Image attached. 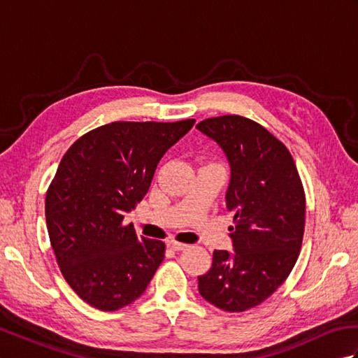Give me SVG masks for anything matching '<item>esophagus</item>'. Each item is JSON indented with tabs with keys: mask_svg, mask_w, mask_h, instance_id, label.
I'll return each mask as SVG.
<instances>
[{
	"mask_svg": "<svg viewBox=\"0 0 358 358\" xmlns=\"http://www.w3.org/2000/svg\"><path fill=\"white\" fill-rule=\"evenodd\" d=\"M167 246H169L172 250H185L186 248H189L186 243H180V241H175V240L167 241Z\"/></svg>",
	"mask_w": 358,
	"mask_h": 358,
	"instance_id": "obj_1",
	"label": "esophagus"
}]
</instances>
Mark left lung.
<instances>
[{
  "mask_svg": "<svg viewBox=\"0 0 358 358\" xmlns=\"http://www.w3.org/2000/svg\"><path fill=\"white\" fill-rule=\"evenodd\" d=\"M196 129L227 158L226 208L234 215V250H214L199 277L204 300L227 313L260 305L291 273L305 231V192L294 159L281 141L240 115L208 118Z\"/></svg>",
  "mask_w": 358,
  "mask_h": 358,
  "instance_id": "8db88e82",
  "label": "left lung"
}]
</instances>
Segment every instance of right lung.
Segmentation results:
<instances>
[{"instance_id": "right-lung-1", "label": "right lung", "mask_w": 358, "mask_h": 358, "mask_svg": "<svg viewBox=\"0 0 358 358\" xmlns=\"http://www.w3.org/2000/svg\"><path fill=\"white\" fill-rule=\"evenodd\" d=\"M194 123L115 121L64 154L45 195V223L63 277L90 306H127L162 264L164 243L141 237L123 220L148 194L159 159Z\"/></svg>"}]
</instances>
